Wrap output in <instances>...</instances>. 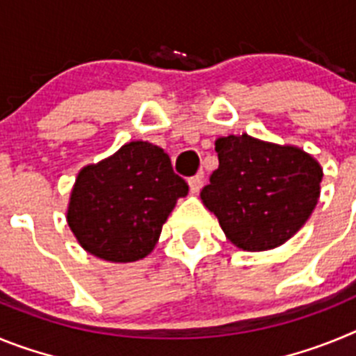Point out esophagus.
<instances>
[{"instance_id":"obj_1","label":"esophagus","mask_w":356,"mask_h":356,"mask_svg":"<svg viewBox=\"0 0 356 356\" xmlns=\"http://www.w3.org/2000/svg\"><path fill=\"white\" fill-rule=\"evenodd\" d=\"M201 187H203V176L201 175L194 176V178H191V180H188V188H191V193L193 194L200 193Z\"/></svg>"}]
</instances>
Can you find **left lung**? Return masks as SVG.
I'll return each mask as SVG.
<instances>
[{
  "instance_id": "obj_1",
  "label": "left lung",
  "mask_w": 356,
  "mask_h": 356,
  "mask_svg": "<svg viewBox=\"0 0 356 356\" xmlns=\"http://www.w3.org/2000/svg\"><path fill=\"white\" fill-rule=\"evenodd\" d=\"M219 168L201 191L226 238L244 251L275 250L312 216L323 168L298 146L251 135L216 140Z\"/></svg>"
}]
</instances>
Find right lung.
<instances>
[{"mask_svg": "<svg viewBox=\"0 0 356 356\" xmlns=\"http://www.w3.org/2000/svg\"><path fill=\"white\" fill-rule=\"evenodd\" d=\"M187 193L162 147L131 140L80 169L65 217L87 253L106 262H135L153 251L176 201Z\"/></svg>", "mask_w": 356, "mask_h": 356, "instance_id": "1", "label": "right lung"}]
</instances>
